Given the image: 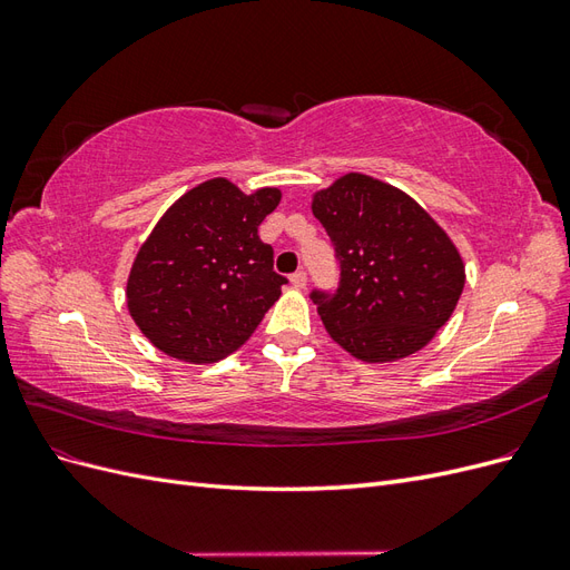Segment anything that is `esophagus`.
I'll return each instance as SVG.
<instances>
[{
    "mask_svg": "<svg viewBox=\"0 0 570 570\" xmlns=\"http://www.w3.org/2000/svg\"><path fill=\"white\" fill-rule=\"evenodd\" d=\"M289 283H292V287H297V289L306 287V271H297V273H292V275H289Z\"/></svg>",
    "mask_w": 570,
    "mask_h": 570,
    "instance_id": "esophagus-1",
    "label": "esophagus"
}]
</instances>
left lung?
Wrapping results in <instances>:
<instances>
[{"instance_id": "8db88e82", "label": "left lung", "mask_w": 570, "mask_h": 570, "mask_svg": "<svg viewBox=\"0 0 570 570\" xmlns=\"http://www.w3.org/2000/svg\"><path fill=\"white\" fill-rule=\"evenodd\" d=\"M312 209L340 271L337 287L308 295L325 331L371 364L425 347L463 289L452 239L409 195L361 174L323 189Z\"/></svg>"}]
</instances>
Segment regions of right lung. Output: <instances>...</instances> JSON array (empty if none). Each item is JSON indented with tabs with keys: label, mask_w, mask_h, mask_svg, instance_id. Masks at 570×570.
Wrapping results in <instances>:
<instances>
[{
	"label": "right lung",
	"mask_w": 570,
	"mask_h": 570,
	"mask_svg": "<svg viewBox=\"0 0 570 570\" xmlns=\"http://www.w3.org/2000/svg\"><path fill=\"white\" fill-rule=\"evenodd\" d=\"M278 202L281 189L245 195L214 178L164 214L128 278L130 316L154 347L214 364L249 340L287 283L258 237Z\"/></svg>",
	"instance_id": "1"
}]
</instances>
